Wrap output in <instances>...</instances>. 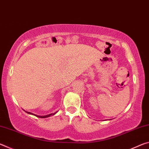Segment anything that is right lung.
Wrapping results in <instances>:
<instances>
[{
    "instance_id": "obj_1",
    "label": "right lung",
    "mask_w": 149,
    "mask_h": 149,
    "mask_svg": "<svg viewBox=\"0 0 149 149\" xmlns=\"http://www.w3.org/2000/svg\"><path fill=\"white\" fill-rule=\"evenodd\" d=\"M24 111H25V110H24ZM25 112H26V113H27V114H31V115H33V116H37V117H38V118H49V117H50V116H53V115H54V114H56V113L58 112V111H57V112H54V113H51V114H48V115H45V116H38V115H36V114H33V113H31V112H27V111H25Z\"/></svg>"
}]
</instances>
